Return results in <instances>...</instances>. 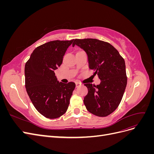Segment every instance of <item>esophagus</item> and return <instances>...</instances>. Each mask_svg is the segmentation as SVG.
Instances as JSON below:
<instances>
[{"mask_svg": "<svg viewBox=\"0 0 154 154\" xmlns=\"http://www.w3.org/2000/svg\"><path fill=\"white\" fill-rule=\"evenodd\" d=\"M81 83H79V82H76V87H80V86H81Z\"/></svg>", "mask_w": 154, "mask_h": 154, "instance_id": "1", "label": "esophagus"}]
</instances>
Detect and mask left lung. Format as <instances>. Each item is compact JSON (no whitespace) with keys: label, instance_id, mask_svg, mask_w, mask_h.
I'll return each mask as SVG.
<instances>
[{"label":"left lung","instance_id":"1","mask_svg":"<svg viewBox=\"0 0 154 154\" xmlns=\"http://www.w3.org/2000/svg\"><path fill=\"white\" fill-rule=\"evenodd\" d=\"M87 54L89 68L101 80L100 85L86 83L88 94L83 102L87 110L99 117H106L118 108L127 83L125 62L114 46L95 38L74 39Z\"/></svg>","mask_w":154,"mask_h":154}]
</instances>
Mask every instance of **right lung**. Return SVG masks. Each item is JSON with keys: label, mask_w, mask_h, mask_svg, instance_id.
<instances>
[{"label": "right lung", "mask_w": 154, "mask_h": 154, "mask_svg": "<svg viewBox=\"0 0 154 154\" xmlns=\"http://www.w3.org/2000/svg\"><path fill=\"white\" fill-rule=\"evenodd\" d=\"M73 40H54L38 46L25 65L27 94L35 109L49 119L66 112L76 87L74 82L59 83L54 73Z\"/></svg>", "instance_id": "add662e5"}]
</instances>
